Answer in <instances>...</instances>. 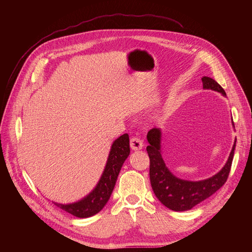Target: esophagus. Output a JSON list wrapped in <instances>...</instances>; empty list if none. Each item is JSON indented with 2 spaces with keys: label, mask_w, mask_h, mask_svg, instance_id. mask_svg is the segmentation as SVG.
Returning <instances> with one entry per match:
<instances>
[{
  "label": "esophagus",
  "mask_w": 252,
  "mask_h": 252,
  "mask_svg": "<svg viewBox=\"0 0 252 252\" xmlns=\"http://www.w3.org/2000/svg\"><path fill=\"white\" fill-rule=\"evenodd\" d=\"M130 147L132 150L136 151L143 148V141L139 138H131L130 140Z\"/></svg>",
  "instance_id": "esophagus-1"
}]
</instances>
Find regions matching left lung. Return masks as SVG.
<instances>
[{"label":"left lung","mask_w":252,"mask_h":252,"mask_svg":"<svg viewBox=\"0 0 252 252\" xmlns=\"http://www.w3.org/2000/svg\"><path fill=\"white\" fill-rule=\"evenodd\" d=\"M203 88L211 89L222 94L226 96L225 90L220 84L209 77H203ZM232 126L234 127L233 121ZM147 141L149 145L146 150L150 159L149 177L151 187L158 200L165 207L173 211H186L193 208L195 205L200 204L204 200L208 199L210 195L222 187L229 175L235 142L232 146L231 152L226 164L217 174L212 175L202 181H187L182 180L167 168L162 156V131L159 128H152L147 133Z\"/></svg>","instance_id":"1"}]
</instances>
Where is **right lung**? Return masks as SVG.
<instances>
[{
	"label": "right lung",
	"instance_id": "right-lung-1",
	"mask_svg": "<svg viewBox=\"0 0 252 252\" xmlns=\"http://www.w3.org/2000/svg\"><path fill=\"white\" fill-rule=\"evenodd\" d=\"M129 154H130L129 136L127 133H124L112 143L104 171L93 191H90L78 202L70 204L53 203L61 209L77 218L85 219L96 215L107 204L113 188L116 186L122 166Z\"/></svg>",
	"mask_w": 252,
	"mask_h": 252
}]
</instances>
